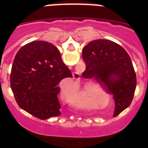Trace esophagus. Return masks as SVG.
I'll list each match as a JSON object with an SVG mask.
<instances>
[{"instance_id":"obj_1","label":"esophagus","mask_w":148,"mask_h":148,"mask_svg":"<svg viewBox=\"0 0 148 148\" xmlns=\"http://www.w3.org/2000/svg\"><path fill=\"white\" fill-rule=\"evenodd\" d=\"M73 78H75L76 80H78V79L80 78V74L78 73H77V72H74V73H73Z\"/></svg>"}]
</instances>
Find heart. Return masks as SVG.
Masks as SVG:
<instances>
[{"instance_id":"b5f03b06","label":"heart","mask_w":148,"mask_h":148,"mask_svg":"<svg viewBox=\"0 0 148 148\" xmlns=\"http://www.w3.org/2000/svg\"><path fill=\"white\" fill-rule=\"evenodd\" d=\"M65 100L73 108L77 109L91 110L99 108V106L93 101L92 95L84 90H79L75 92L66 94Z\"/></svg>"}]
</instances>
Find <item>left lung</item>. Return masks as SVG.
Segmentation results:
<instances>
[{
    "instance_id": "8db88e82",
    "label": "left lung",
    "mask_w": 148,
    "mask_h": 148,
    "mask_svg": "<svg viewBox=\"0 0 148 148\" xmlns=\"http://www.w3.org/2000/svg\"><path fill=\"white\" fill-rule=\"evenodd\" d=\"M85 62L84 73L94 78L113 95L117 116L131 104L136 87V75L125 49L109 40H92L82 49Z\"/></svg>"
}]
</instances>
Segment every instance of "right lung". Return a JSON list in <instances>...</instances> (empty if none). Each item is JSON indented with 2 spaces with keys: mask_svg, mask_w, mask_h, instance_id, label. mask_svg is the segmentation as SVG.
<instances>
[{
  "mask_svg": "<svg viewBox=\"0 0 148 148\" xmlns=\"http://www.w3.org/2000/svg\"><path fill=\"white\" fill-rule=\"evenodd\" d=\"M72 77L52 44L35 40L22 47L13 61L10 85L17 104L39 119L61 115L59 82Z\"/></svg>",
  "mask_w": 148,
  "mask_h": 148,
  "instance_id": "1",
  "label": "right lung"
}]
</instances>
